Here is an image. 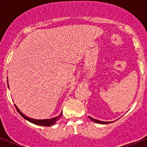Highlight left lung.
I'll return each mask as SVG.
<instances>
[{
    "mask_svg": "<svg viewBox=\"0 0 147 147\" xmlns=\"http://www.w3.org/2000/svg\"><path fill=\"white\" fill-rule=\"evenodd\" d=\"M89 118H90V119H91V120L93 121L96 122V123H98V124H109V123H110V122H108V121H102L96 120V119H93V118H91V117H89Z\"/></svg>",
    "mask_w": 147,
    "mask_h": 147,
    "instance_id": "8db88e82",
    "label": "left lung"
}]
</instances>
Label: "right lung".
Masks as SVG:
<instances>
[{"mask_svg": "<svg viewBox=\"0 0 147 147\" xmlns=\"http://www.w3.org/2000/svg\"><path fill=\"white\" fill-rule=\"evenodd\" d=\"M15 108L17 109V110H18V112L21 115V116H23V118L25 119H26V120H28V121L32 122V123H33V124H37V125H40V126H45V127H50V126L53 125V124H54L56 123V121L58 120V119H59L61 118V116H62V112L61 113L60 115H58L57 117H55V118H53V119H44V120H37V119H30V118H28L26 117L25 115L23 113H22L20 111V110L17 107L16 105H15Z\"/></svg>", "mask_w": 147, "mask_h": 147, "instance_id": "1", "label": "right lung"}]
</instances>
